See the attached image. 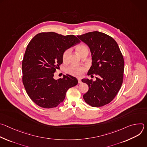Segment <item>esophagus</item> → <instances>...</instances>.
<instances>
[{
	"mask_svg": "<svg viewBox=\"0 0 147 147\" xmlns=\"http://www.w3.org/2000/svg\"><path fill=\"white\" fill-rule=\"evenodd\" d=\"M78 82L79 84L81 83V80L80 78H78Z\"/></svg>",
	"mask_w": 147,
	"mask_h": 147,
	"instance_id": "34e87169",
	"label": "esophagus"
}]
</instances>
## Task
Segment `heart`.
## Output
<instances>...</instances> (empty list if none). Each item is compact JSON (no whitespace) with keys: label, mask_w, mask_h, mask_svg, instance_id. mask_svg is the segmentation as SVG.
<instances>
[{"label":"heart","mask_w":147,"mask_h":147,"mask_svg":"<svg viewBox=\"0 0 147 147\" xmlns=\"http://www.w3.org/2000/svg\"><path fill=\"white\" fill-rule=\"evenodd\" d=\"M77 51L78 53L81 56L83 53L86 52H88V48L86 45H80L77 48ZM70 49H66L63 53L62 59L63 61H66L68 60L69 56L70 53ZM86 71V68L84 66H71L66 69V72L69 74L77 77H81L83 76Z\"/></svg>","instance_id":"b5f03b06"}]
</instances>
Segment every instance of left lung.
Masks as SVG:
<instances>
[{"label":"left lung","mask_w":147,"mask_h":147,"mask_svg":"<svg viewBox=\"0 0 147 147\" xmlns=\"http://www.w3.org/2000/svg\"><path fill=\"white\" fill-rule=\"evenodd\" d=\"M77 37L90 48L92 66L88 75L92 78L82 79L89 87L83 95L85 102L92 107H100L110 103L117 94L123 83L124 59L116 40L98 31L88 32Z\"/></svg>","instance_id":"1"}]
</instances>
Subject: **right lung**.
Listing matches in <instances>:
<instances>
[{"label":"right lung","mask_w":147,"mask_h":147,"mask_svg":"<svg viewBox=\"0 0 147 147\" xmlns=\"http://www.w3.org/2000/svg\"><path fill=\"white\" fill-rule=\"evenodd\" d=\"M80 42L74 35L54 32L39 33L30 40L22 61V80L28 95L39 107H56L67 90L77 84V78L70 75L57 80L53 76L62 64L63 52Z\"/></svg>","instance_id":"obj_1"}]
</instances>
